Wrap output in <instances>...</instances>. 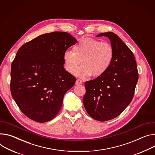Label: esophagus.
Wrapping results in <instances>:
<instances>
[{
	"label": "esophagus",
	"mask_w": 155,
	"mask_h": 155,
	"mask_svg": "<svg viewBox=\"0 0 155 155\" xmlns=\"http://www.w3.org/2000/svg\"><path fill=\"white\" fill-rule=\"evenodd\" d=\"M75 84L77 85H81V84H82V81L81 80H76V81H75Z\"/></svg>",
	"instance_id": "esophagus-1"
}]
</instances>
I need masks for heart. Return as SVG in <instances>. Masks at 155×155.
<instances>
[{
  "label": "heart",
  "mask_w": 155,
  "mask_h": 155,
  "mask_svg": "<svg viewBox=\"0 0 155 155\" xmlns=\"http://www.w3.org/2000/svg\"><path fill=\"white\" fill-rule=\"evenodd\" d=\"M74 52L66 51L63 55L64 67L72 74L81 62V65L75 72V75L86 79L92 75L101 77L109 69L114 59V49L106 42L90 38L81 39L74 47Z\"/></svg>",
  "instance_id": "1"
}]
</instances>
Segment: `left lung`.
<instances>
[{
    "instance_id": "1",
    "label": "left lung",
    "mask_w": 155,
    "mask_h": 155,
    "mask_svg": "<svg viewBox=\"0 0 155 155\" xmlns=\"http://www.w3.org/2000/svg\"><path fill=\"white\" fill-rule=\"evenodd\" d=\"M107 37L114 55L111 66L101 77L85 82L83 104L87 113L98 121L120 115L132 101L138 79L137 63L132 51L112 32L96 37Z\"/></svg>"
}]
</instances>
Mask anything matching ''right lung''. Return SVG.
<instances>
[{"label":"right lung","instance_id":"1","mask_svg":"<svg viewBox=\"0 0 155 155\" xmlns=\"http://www.w3.org/2000/svg\"><path fill=\"white\" fill-rule=\"evenodd\" d=\"M77 39L65 32L41 35L23 45L11 67L10 91L28 117L46 122L58 114L76 81L64 68V53Z\"/></svg>","mask_w":155,"mask_h":155}]
</instances>
